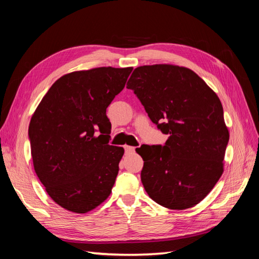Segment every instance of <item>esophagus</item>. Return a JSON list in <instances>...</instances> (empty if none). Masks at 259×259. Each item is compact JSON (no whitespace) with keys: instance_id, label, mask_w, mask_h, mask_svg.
Returning a JSON list of instances; mask_svg holds the SVG:
<instances>
[{"instance_id":"obj_1","label":"esophagus","mask_w":259,"mask_h":259,"mask_svg":"<svg viewBox=\"0 0 259 259\" xmlns=\"http://www.w3.org/2000/svg\"><path fill=\"white\" fill-rule=\"evenodd\" d=\"M124 149H125V153H127V154H132V153H134V152H135V147L125 146V147H124Z\"/></svg>"}]
</instances>
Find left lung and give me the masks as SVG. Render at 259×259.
I'll use <instances>...</instances> for the list:
<instances>
[{"label": "left lung", "instance_id": "8db88e82", "mask_svg": "<svg viewBox=\"0 0 259 259\" xmlns=\"http://www.w3.org/2000/svg\"><path fill=\"white\" fill-rule=\"evenodd\" d=\"M163 134L164 146L143 145L142 183L148 195L170 209L194 206L224 171L229 132L221 100L192 70L153 65L136 68L126 84Z\"/></svg>", "mask_w": 259, "mask_h": 259}]
</instances>
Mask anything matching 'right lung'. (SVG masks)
Here are the masks:
<instances>
[{
  "label": "right lung",
  "mask_w": 259,
  "mask_h": 259,
  "mask_svg": "<svg viewBox=\"0 0 259 259\" xmlns=\"http://www.w3.org/2000/svg\"><path fill=\"white\" fill-rule=\"evenodd\" d=\"M132 70L101 67L61 76L31 117L34 170L61 207L88 213L110 195L124 149L109 145L106 111Z\"/></svg>",
  "instance_id": "right-lung-1"
}]
</instances>
